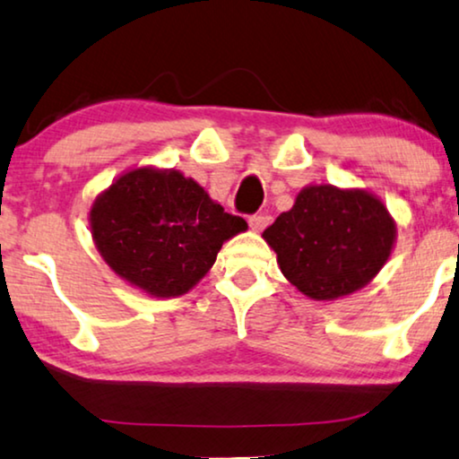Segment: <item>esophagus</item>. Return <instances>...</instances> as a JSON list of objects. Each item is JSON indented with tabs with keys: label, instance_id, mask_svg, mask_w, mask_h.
<instances>
[{
	"label": "esophagus",
	"instance_id": "esophagus-1",
	"mask_svg": "<svg viewBox=\"0 0 459 459\" xmlns=\"http://www.w3.org/2000/svg\"><path fill=\"white\" fill-rule=\"evenodd\" d=\"M248 225H250V230H253V231L265 230L269 225V215H265V212H259V215H250Z\"/></svg>",
	"mask_w": 459,
	"mask_h": 459
}]
</instances>
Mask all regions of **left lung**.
Here are the masks:
<instances>
[{
    "label": "left lung",
    "instance_id": "1",
    "mask_svg": "<svg viewBox=\"0 0 459 459\" xmlns=\"http://www.w3.org/2000/svg\"><path fill=\"white\" fill-rule=\"evenodd\" d=\"M284 278L313 300H338L372 281L391 256L397 223L368 190L311 184L263 231Z\"/></svg>",
    "mask_w": 459,
    "mask_h": 459
}]
</instances>
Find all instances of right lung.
Segmentation results:
<instances>
[{"mask_svg": "<svg viewBox=\"0 0 459 459\" xmlns=\"http://www.w3.org/2000/svg\"><path fill=\"white\" fill-rule=\"evenodd\" d=\"M93 244L106 265L154 299L192 290L215 265L223 242L248 230L198 181L175 169L118 175L90 209Z\"/></svg>", "mask_w": 459, "mask_h": 459, "instance_id": "obj_1", "label": "right lung"}]
</instances>
